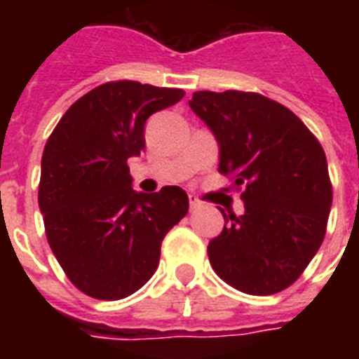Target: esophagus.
<instances>
[{
    "label": "esophagus",
    "instance_id": "obj_1",
    "mask_svg": "<svg viewBox=\"0 0 359 359\" xmlns=\"http://www.w3.org/2000/svg\"><path fill=\"white\" fill-rule=\"evenodd\" d=\"M188 201H190V210H196V208L201 207V201H199V197L196 196H188Z\"/></svg>",
    "mask_w": 359,
    "mask_h": 359
}]
</instances>
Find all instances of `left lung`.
I'll use <instances>...</instances> for the list:
<instances>
[{
    "label": "left lung",
    "instance_id": "1",
    "mask_svg": "<svg viewBox=\"0 0 359 359\" xmlns=\"http://www.w3.org/2000/svg\"><path fill=\"white\" fill-rule=\"evenodd\" d=\"M190 108L219 143L218 171L244 201L222 210L208 261L225 283L268 296L294 283L323 244L332 180L323 145L289 108L259 93L197 91Z\"/></svg>",
    "mask_w": 359,
    "mask_h": 359
}]
</instances>
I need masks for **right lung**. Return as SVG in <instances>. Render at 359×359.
<instances>
[{"mask_svg": "<svg viewBox=\"0 0 359 359\" xmlns=\"http://www.w3.org/2000/svg\"><path fill=\"white\" fill-rule=\"evenodd\" d=\"M182 89L108 81L78 98L48 137L39 207L48 244L76 289L97 300L134 294L156 272L163 236L188 212L179 186L132 190L128 158L145 149V121Z\"/></svg>", "mask_w": 359, "mask_h": 359, "instance_id": "add662e5", "label": "right lung"}]
</instances>
